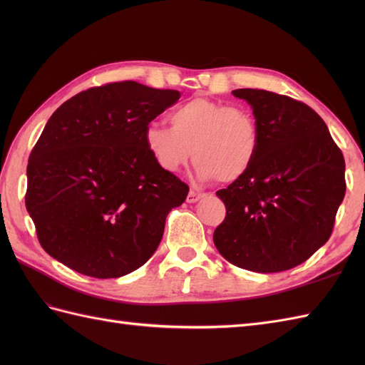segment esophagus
<instances>
[{
  "label": "esophagus",
  "mask_w": 365,
  "mask_h": 365,
  "mask_svg": "<svg viewBox=\"0 0 365 365\" xmlns=\"http://www.w3.org/2000/svg\"><path fill=\"white\" fill-rule=\"evenodd\" d=\"M204 195L202 192H197V191H195V190H191L190 192H188V196H187V202L188 204H195V202H197V200L202 197Z\"/></svg>",
  "instance_id": "1"
}]
</instances>
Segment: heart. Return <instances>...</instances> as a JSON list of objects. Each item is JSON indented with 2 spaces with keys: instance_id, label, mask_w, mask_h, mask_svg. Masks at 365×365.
Wrapping results in <instances>:
<instances>
[{
  "instance_id": "1",
  "label": "heart",
  "mask_w": 365,
  "mask_h": 365,
  "mask_svg": "<svg viewBox=\"0 0 365 365\" xmlns=\"http://www.w3.org/2000/svg\"><path fill=\"white\" fill-rule=\"evenodd\" d=\"M169 122L170 127L150 123L144 131L147 150L166 173H177L192 157L202 180L234 183L259 157L260 127L246 108L197 97L170 111Z\"/></svg>"
}]
</instances>
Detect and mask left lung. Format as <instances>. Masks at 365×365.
Here are the masks:
<instances>
[{
	"instance_id": "1",
	"label": "left lung",
	"mask_w": 365,
	"mask_h": 365,
	"mask_svg": "<svg viewBox=\"0 0 365 365\" xmlns=\"http://www.w3.org/2000/svg\"><path fill=\"white\" fill-rule=\"evenodd\" d=\"M260 127V152L238 182L216 191L226 218L216 250L232 265L279 273L328 242L345 196V160L311 106L262 89H235Z\"/></svg>"
}]
</instances>
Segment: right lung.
Masks as SVG:
<instances>
[{
	"mask_svg": "<svg viewBox=\"0 0 365 365\" xmlns=\"http://www.w3.org/2000/svg\"><path fill=\"white\" fill-rule=\"evenodd\" d=\"M178 98V91L118 81L83 91L53 113L31 150L25 196L53 259L110 279L152 257L166 216L190 188L153 161L144 131Z\"/></svg>",
	"mask_w": 365,
	"mask_h": 365,
	"instance_id": "right-lung-1",
	"label": "right lung"
}]
</instances>
